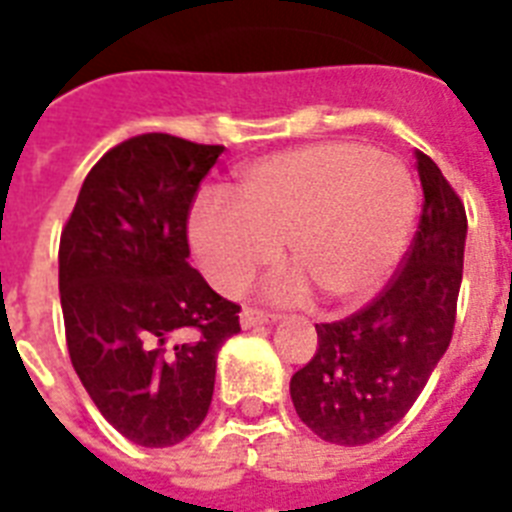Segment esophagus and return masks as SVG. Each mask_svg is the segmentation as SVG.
Returning a JSON list of instances; mask_svg holds the SVG:
<instances>
[{
  "mask_svg": "<svg viewBox=\"0 0 512 512\" xmlns=\"http://www.w3.org/2000/svg\"><path fill=\"white\" fill-rule=\"evenodd\" d=\"M239 321L244 329H252V327H260V324H271V321H276V316L268 311H260V308H244Z\"/></svg>",
  "mask_w": 512,
  "mask_h": 512,
  "instance_id": "34e87169",
  "label": "esophagus"
}]
</instances>
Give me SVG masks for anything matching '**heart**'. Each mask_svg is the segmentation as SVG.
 <instances>
[{"label":"heart","mask_w":512,"mask_h":512,"mask_svg":"<svg viewBox=\"0 0 512 512\" xmlns=\"http://www.w3.org/2000/svg\"><path fill=\"white\" fill-rule=\"evenodd\" d=\"M417 191L404 164L361 143H319L252 164L236 201L204 196L188 236L207 279L239 295L276 257L295 271L271 281L276 300L356 303L380 287L406 244Z\"/></svg>","instance_id":"heart-1"}]
</instances>
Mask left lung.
Returning <instances> with one entry per match:
<instances>
[{
  "mask_svg": "<svg viewBox=\"0 0 512 512\" xmlns=\"http://www.w3.org/2000/svg\"><path fill=\"white\" fill-rule=\"evenodd\" d=\"M414 159L422 212L404 260L364 308L316 324L319 348L289 382L300 420L332 444L388 433L452 342L468 215L438 164L422 151Z\"/></svg>",
  "mask_w": 512,
  "mask_h": 512,
  "instance_id": "left-lung-1",
  "label": "left lung"
}]
</instances>
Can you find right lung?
<instances>
[{
    "label": "right lung",
    "mask_w": 512,
    "mask_h": 512,
    "mask_svg": "<svg viewBox=\"0 0 512 512\" xmlns=\"http://www.w3.org/2000/svg\"><path fill=\"white\" fill-rule=\"evenodd\" d=\"M223 146L146 132L103 154L60 233L66 345L124 438L175 446L212 404L217 348L239 305L188 265V212Z\"/></svg>",
    "instance_id": "right-lung-1"
}]
</instances>
